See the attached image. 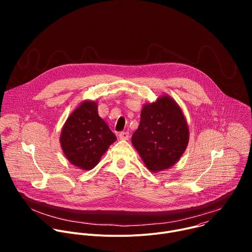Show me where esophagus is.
Segmentation results:
<instances>
[{
	"mask_svg": "<svg viewBox=\"0 0 252 252\" xmlns=\"http://www.w3.org/2000/svg\"><path fill=\"white\" fill-rule=\"evenodd\" d=\"M119 137H120V139H122V140H127L128 137H129V133H128L127 131H122V132H120Z\"/></svg>",
	"mask_w": 252,
	"mask_h": 252,
	"instance_id": "1",
	"label": "esophagus"
}]
</instances>
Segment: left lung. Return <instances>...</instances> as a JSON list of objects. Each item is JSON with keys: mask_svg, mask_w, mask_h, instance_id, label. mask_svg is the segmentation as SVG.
<instances>
[{"mask_svg": "<svg viewBox=\"0 0 252 252\" xmlns=\"http://www.w3.org/2000/svg\"><path fill=\"white\" fill-rule=\"evenodd\" d=\"M189 129L182 107L164 94L145 103L131 143L149 170L158 172L173 166L186 152Z\"/></svg>", "mask_w": 252, "mask_h": 252, "instance_id": "obj_1", "label": "left lung"}]
</instances>
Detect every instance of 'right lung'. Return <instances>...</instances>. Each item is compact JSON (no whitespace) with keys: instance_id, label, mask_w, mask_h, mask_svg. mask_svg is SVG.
<instances>
[{"instance_id":"right-lung-1","label":"right lung","mask_w":252,"mask_h":252,"mask_svg":"<svg viewBox=\"0 0 252 252\" xmlns=\"http://www.w3.org/2000/svg\"><path fill=\"white\" fill-rule=\"evenodd\" d=\"M117 136L97 114V102L86 99L66 119L60 143L66 159L80 169L91 170Z\"/></svg>"}]
</instances>
